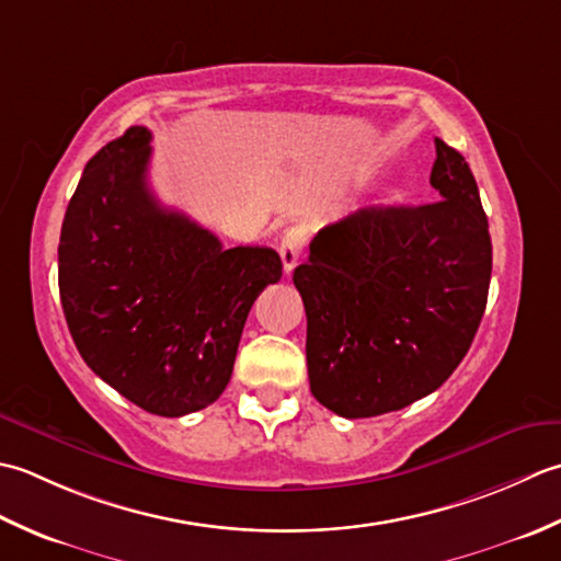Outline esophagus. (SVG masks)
Instances as JSON below:
<instances>
[{
  "instance_id": "obj_1",
  "label": "esophagus",
  "mask_w": 561,
  "mask_h": 561,
  "mask_svg": "<svg viewBox=\"0 0 561 561\" xmlns=\"http://www.w3.org/2000/svg\"><path fill=\"white\" fill-rule=\"evenodd\" d=\"M305 242H307L305 227L293 225V227H288V230H285L283 242H280V259H283V271L285 273H290L297 264H300Z\"/></svg>"
}]
</instances>
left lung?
<instances>
[{
	"instance_id": "1",
	"label": "left lung",
	"mask_w": 561,
	"mask_h": 561,
	"mask_svg": "<svg viewBox=\"0 0 561 561\" xmlns=\"http://www.w3.org/2000/svg\"><path fill=\"white\" fill-rule=\"evenodd\" d=\"M436 203L363 208L324 227L293 273L319 404L380 416L436 392L470 351L491 280V237L465 157L436 137Z\"/></svg>"
}]
</instances>
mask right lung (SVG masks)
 <instances>
[{"label":"right lung","mask_w":561,"mask_h":561,"mask_svg":"<svg viewBox=\"0 0 561 561\" xmlns=\"http://www.w3.org/2000/svg\"><path fill=\"white\" fill-rule=\"evenodd\" d=\"M152 133L133 125L89 159L67 205L57 283L79 356L157 416L213 404L247 314L283 264L268 247L222 249L147 184Z\"/></svg>","instance_id":"add662e5"}]
</instances>
